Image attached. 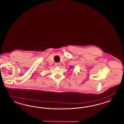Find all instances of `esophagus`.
Wrapping results in <instances>:
<instances>
[{
	"label": "esophagus",
	"mask_w": 124,
	"mask_h": 124,
	"mask_svg": "<svg viewBox=\"0 0 124 124\" xmlns=\"http://www.w3.org/2000/svg\"><path fill=\"white\" fill-rule=\"evenodd\" d=\"M60 66V64L59 63L56 62L55 63V67H59Z\"/></svg>",
	"instance_id": "1"
}]
</instances>
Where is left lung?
Returning a JSON list of instances; mask_svg holds the SVG:
<instances>
[{
  "mask_svg": "<svg viewBox=\"0 0 124 124\" xmlns=\"http://www.w3.org/2000/svg\"><path fill=\"white\" fill-rule=\"evenodd\" d=\"M70 67H71V68H73V66H71H71H70Z\"/></svg>",
  "mask_w": 124,
  "mask_h": 124,
  "instance_id": "1",
  "label": "left lung"
}]
</instances>
